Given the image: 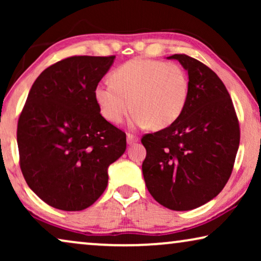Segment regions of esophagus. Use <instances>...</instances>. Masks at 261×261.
Returning a JSON list of instances; mask_svg holds the SVG:
<instances>
[{
    "label": "esophagus",
    "instance_id": "esophagus-1",
    "mask_svg": "<svg viewBox=\"0 0 261 261\" xmlns=\"http://www.w3.org/2000/svg\"><path fill=\"white\" fill-rule=\"evenodd\" d=\"M138 140H139V139H138L137 137H135V135L129 134V133L127 134V144H128V145L134 144V142H137Z\"/></svg>",
    "mask_w": 261,
    "mask_h": 261
}]
</instances>
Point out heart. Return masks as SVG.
Returning <instances> with one entry per match:
<instances>
[{
    "label": "heart",
    "instance_id": "1",
    "mask_svg": "<svg viewBox=\"0 0 261 261\" xmlns=\"http://www.w3.org/2000/svg\"><path fill=\"white\" fill-rule=\"evenodd\" d=\"M110 81L96 85L94 98L101 115L113 124L134 109V126L164 129L181 116L190 96L187 71L160 60H128L110 74Z\"/></svg>",
    "mask_w": 261,
    "mask_h": 261
}]
</instances>
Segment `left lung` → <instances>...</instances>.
<instances>
[{"label":"left lung","instance_id":"obj_1","mask_svg":"<svg viewBox=\"0 0 261 261\" xmlns=\"http://www.w3.org/2000/svg\"><path fill=\"white\" fill-rule=\"evenodd\" d=\"M190 80L184 113L170 127L141 139L142 174L152 197L185 212L212 201L233 170L240 142L235 109L222 81L197 59L173 55Z\"/></svg>","mask_w":261,"mask_h":261}]
</instances>
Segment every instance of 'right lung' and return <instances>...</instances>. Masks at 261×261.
<instances>
[{"label":"right lung","mask_w":261,"mask_h":261,"mask_svg":"<svg viewBox=\"0 0 261 261\" xmlns=\"http://www.w3.org/2000/svg\"><path fill=\"white\" fill-rule=\"evenodd\" d=\"M115 56L70 57L42 71L17 123L20 167L28 187L53 208L80 212L108 185V167L126 134L101 115L94 89Z\"/></svg>","instance_id":"obj_1"}]
</instances>
